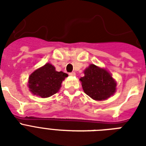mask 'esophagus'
Returning <instances> with one entry per match:
<instances>
[{"mask_svg": "<svg viewBox=\"0 0 146 146\" xmlns=\"http://www.w3.org/2000/svg\"><path fill=\"white\" fill-rule=\"evenodd\" d=\"M69 75L71 76H76V73H74V72H73V73H69Z\"/></svg>", "mask_w": 146, "mask_h": 146, "instance_id": "obj_1", "label": "esophagus"}]
</instances>
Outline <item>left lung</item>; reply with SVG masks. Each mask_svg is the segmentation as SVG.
<instances>
[{"label":"left lung","instance_id":"left-lung-1","mask_svg":"<svg viewBox=\"0 0 146 146\" xmlns=\"http://www.w3.org/2000/svg\"><path fill=\"white\" fill-rule=\"evenodd\" d=\"M84 74L80 80L85 93L92 99L106 100L116 92L117 82L105 69L90 64L84 70Z\"/></svg>","mask_w":146,"mask_h":146}]
</instances>
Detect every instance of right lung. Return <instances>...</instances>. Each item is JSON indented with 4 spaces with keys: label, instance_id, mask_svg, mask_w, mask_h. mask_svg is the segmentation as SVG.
Listing matches in <instances>:
<instances>
[{
    "label": "right lung",
    "instance_id": "obj_1",
    "mask_svg": "<svg viewBox=\"0 0 146 146\" xmlns=\"http://www.w3.org/2000/svg\"><path fill=\"white\" fill-rule=\"evenodd\" d=\"M66 73L57 72L52 64H44L35 70L29 77V89L35 96L41 98H48L59 91L61 83L67 77Z\"/></svg>",
    "mask_w": 146,
    "mask_h": 146
}]
</instances>
